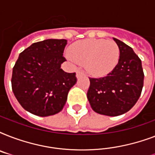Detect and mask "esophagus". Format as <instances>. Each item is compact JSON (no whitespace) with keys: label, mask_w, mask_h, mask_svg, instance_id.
Returning a JSON list of instances; mask_svg holds the SVG:
<instances>
[{"label":"esophagus","mask_w":155,"mask_h":155,"mask_svg":"<svg viewBox=\"0 0 155 155\" xmlns=\"http://www.w3.org/2000/svg\"><path fill=\"white\" fill-rule=\"evenodd\" d=\"M83 75H84V73L82 71H76V77L77 78L81 77Z\"/></svg>","instance_id":"esophagus-1"}]
</instances>
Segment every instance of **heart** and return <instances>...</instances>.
Wrapping results in <instances>:
<instances>
[{"instance_id": "1", "label": "heart", "mask_w": 155, "mask_h": 155, "mask_svg": "<svg viewBox=\"0 0 155 155\" xmlns=\"http://www.w3.org/2000/svg\"><path fill=\"white\" fill-rule=\"evenodd\" d=\"M68 56L73 62L84 63L85 69L91 75L103 76L117 65L120 48L111 40L85 39L74 43Z\"/></svg>"}]
</instances>
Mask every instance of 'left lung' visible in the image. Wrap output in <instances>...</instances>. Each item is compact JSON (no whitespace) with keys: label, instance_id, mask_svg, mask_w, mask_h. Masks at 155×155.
I'll return each mask as SVG.
<instances>
[{"label":"left lung","instance_id":"left-lung-1","mask_svg":"<svg viewBox=\"0 0 155 155\" xmlns=\"http://www.w3.org/2000/svg\"><path fill=\"white\" fill-rule=\"evenodd\" d=\"M120 48L117 65L101 78H89L87 97L96 113L116 117L127 113L139 99L143 87L142 61L134 50L113 38Z\"/></svg>","mask_w":155,"mask_h":155}]
</instances>
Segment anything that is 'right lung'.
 I'll use <instances>...</instances> for the list:
<instances>
[{
	"label": "right lung",
	"mask_w": 155,
	"mask_h": 155,
	"mask_svg": "<svg viewBox=\"0 0 155 155\" xmlns=\"http://www.w3.org/2000/svg\"><path fill=\"white\" fill-rule=\"evenodd\" d=\"M67 42H35L19 54L13 68L12 89L22 108L32 114L48 117L59 113L77 81L75 73L61 69L66 61L63 53Z\"/></svg>",
	"instance_id": "obj_1"
}]
</instances>
